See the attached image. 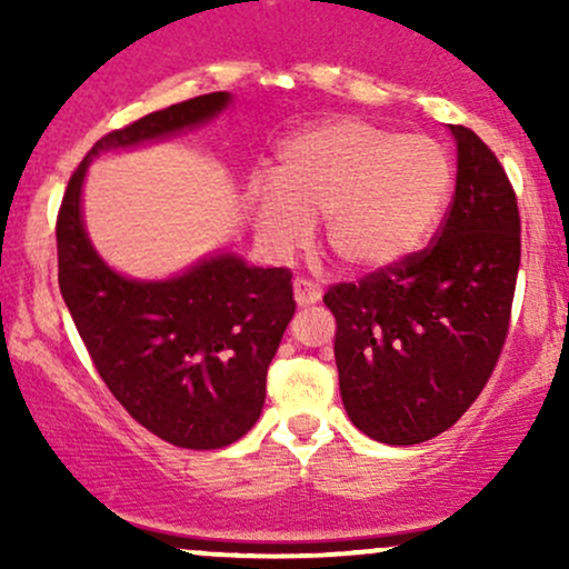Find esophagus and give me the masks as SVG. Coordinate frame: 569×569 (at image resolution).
Instances as JSON below:
<instances>
[{
  "label": "esophagus",
  "mask_w": 569,
  "mask_h": 569,
  "mask_svg": "<svg viewBox=\"0 0 569 569\" xmlns=\"http://www.w3.org/2000/svg\"><path fill=\"white\" fill-rule=\"evenodd\" d=\"M321 293H323L321 283H316V280H312V278L299 276L297 280H293V299H297L299 307L321 302Z\"/></svg>",
  "instance_id": "34e87169"
}]
</instances>
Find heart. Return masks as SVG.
I'll return each mask as SVG.
<instances>
[{"label": "heart", "mask_w": 569, "mask_h": 569, "mask_svg": "<svg viewBox=\"0 0 569 569\" xmlns=\"http://www.w3.org/2000/svg\"><path fill=\"white\" fill-rule=\"evenodd\" d=\"M441 141L371 122L326 120L278 147L270 184L248 189L262 240L291 251L323 217L326 246L345 267L382 270L426 246L452 194Z\"/></svg>", "instance_id": "obj_1"}]
</instances>
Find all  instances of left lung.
Returning <instances> with one entry per match:
<instances>
[{"instance_id":"1","label":"left lung","mask_w":569,"mask_h":569,"mask_svg":"<svg viewBox=\"0 0 569 569\" xmlns=\"http://www.w3.org/2000/svg\"><path fill=\"white\" fill-rule=\"evenodd\" d=\"M457 184L433 240L358 283H335L339 393L369 439L409 447L452 428L506 345L521 219L506 168L471 128L452 126Z\"/></svg>"}]
</instances>
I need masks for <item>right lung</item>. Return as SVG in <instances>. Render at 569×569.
<instances>
[{
  "mask_svg": "<svg viewBox=\"0 0 569 569\" xmlns=\"http://www.w3.org/2000/svg\"><path fill=\"white\" fill-rule=\"evenodd\" d=\"M227 101L230 93L189 98L98 139L56 219L58 286L96 371L139 426L184 449L227 447L262 415L267 367L297 310L291 270L224 253L162 283L128 280L90 246L80 189L98 152L200 126Z\"/></svg>",
  "mask_w": 569,
  "mask_h": 569,
  "instance_id": "right-lung-1",
  "label": "right lung"
}]
</instances>
